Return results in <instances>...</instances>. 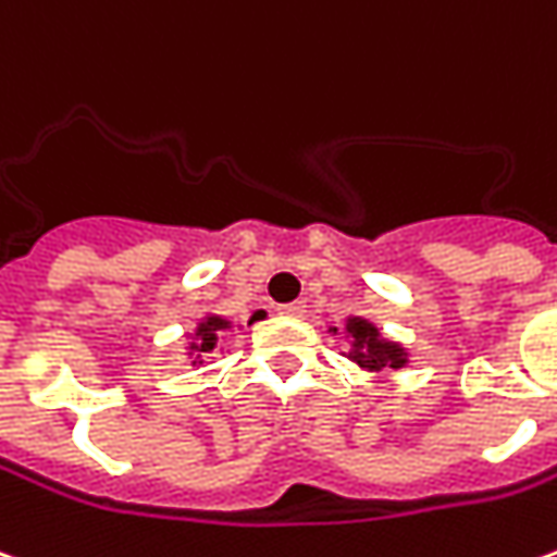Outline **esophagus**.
<instances>
[{
  "label": "esophagus",
  "mask_w": 557,
  "mask_h": 557,
  "mask_svg": "<svg viewBox=\"0 0 557 557\" xmlns=\"http://www.w3.org/2000/svg\"><path fill=\"white\" fill-rule=\"evenodd\" d=\"M283 317H305V301H292V305H280L277 307Z\"/></svg>",
  "instance_id": "esophagus-1"
}]
</instances>
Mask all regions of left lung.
<instances>
[{
    "mask_svg": "<svg viewBox=\"0 0 557 557\" xmlns=\"http://www.w3.org/2000/svg\"><path fill=\"white\" fill-rule=\"evenodd\" d=\"M329 332L337 334V329H329ZM344 337L349 344L344 356L352 364H359L361 371H386V368L400 371L410 361V352L398 341H388L371 319L346 317Z\"/></svg>",
    "mask_w": 557,
    "mask_h": 557,
    "instance_id": "left-lung-1",
    "label": "left lung"
}]
</instances>
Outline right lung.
Masks as SVG:
<instances>
[{"mask_svg":"<svg viewBox=\"0 0 557 557\" xmlns=\"http://www.w3.org/2000/svg\"><path fill=\"white\" fill-rule=\"evenodd\" d=\"M259 317H265V310H259ZM259 317L250 319V325ZM223 332H232V322L225 317H216V313H205L198 319L196 329L186 334L184 356L193 361V368H201L208 364V359H213V352L220 349V341H223Z\"/></svg>","mask_w":557,"mask_h":557,"instance_id":"add662e5","label":"right lung"}]
</instances>
